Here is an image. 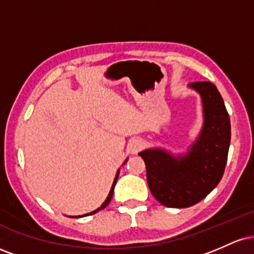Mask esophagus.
<instances>
[{
    "instance_id": "esophagus-1",
    "label": "esophagus",
    "mask_w": 254,
    "mask_h": 254,
    "mask_svg": "<svg viewBox=\"0 0 254 254\" xmlns=\"http://www.w3.org/2000/svg\"><path fill=\"white\" fill-rule=\"evenodd\" d=\"M143 147V143L139 138H132L127 144V151L131 154H137Z\"/></svg>"
}]
</instances>
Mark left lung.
<instances>
[{
  "instance_id": "left-lung-1",
  "label": "left lung",
  "mask_w": 254,
  "mask_h": 254,
  "mask_svg": "<svg viewBox=\"0 0 254 254\" xmlns=\"http://www.w3.org/2000/svg\"><path fill=\"white\" fill-rule=\"evenodd\" d=\"M202 97L204 125L186 155L173 157L160 149L138 154L147 168L151 193L167 208H189L204 199L222 179L230 143V121L216 86L190 83Z\"/></svg>"
}]
</instances>
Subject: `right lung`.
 Listing matches in <instances>:
<instances>
[{
    "label": "right lung",
    "instance_id": "add662e5",
    "mask_svg": "<svg viewBox=\"0 0 254 254\" xmlns=\"http://www.w3.org/2000/svg\"><path fill=\"white\" fill-rule=\"evenodd\" d=\"M118 176H119V171L117 172V176H116V179H115V182H113L112 189H111V191H110V194H109V197H107V199H106V200H105V202H104V204H103V205H101V206H100V208H99V209H97V210H95V211H93V212H89V214H87V215H83V216H88V215H93V214H95V212L100 211V210H101V209L106 208V206H107V205H109V203L111 202V199H112V196H113V190H115V186H116V183H117ZM80 217H81V216H80Z\"/></svg>",
    "mask_w": 254,
    "mask_h": 254
}]
</instances>
